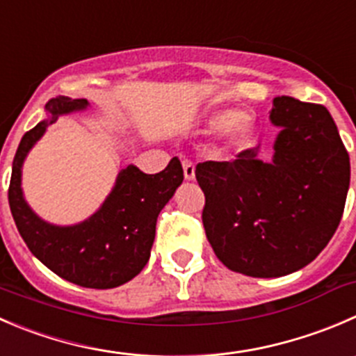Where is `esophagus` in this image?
<instances>
[{"instance_id":"esophagus-1","label":"esophagus","mask_w":356,"mask_h":356,"mask_svg":"<svg viewBox=\"0 0 356 356\" xmlns=\"http://www.w3.org/2000/svg\"><path fill=\"white\" fill-rule=\"evenodd\" d=\"M182 170H184L186 181H193L195 179V163L191 160H182Z\"/></svg>"}]
</instances>
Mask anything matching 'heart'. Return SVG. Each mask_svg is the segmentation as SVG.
Wrapping results in <instances>:
<instances>
[{"mask_svg":"<svg viewBox=\"0 0 356 356\" xmlns=\"http://www.w3.org/2000/svg\"><path fill=\"white\" fill-rule=\"evenodd\" d=\"M207 127L210 130H219L220 137L227 144H241L250 137L254 130V120L248 113L227 111L219 109L207 115Z\"/></svg>","mask_w":356,"mask_h":356,"instance_id":"heart-1","label":"heart"}]
</instances>
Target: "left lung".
<instances>
[{
  "instance_id": "8db88e82",
  "label": "left lung",
  "mask_w": 356,
  "mask_h": 356,
  "mask_svg": "<svg viewBox=\"0 0 356 356\" xmlns=\"http://www.w3.org/2000/svg\"><path fill=\"white\" fill-rule=\"evenodd\" d=\"M270 120L280 129L271 161L254 147L195 172L213 252L231 271L254 278L308 266L336 233L350 188V156L323 106L282 95Z\"/></svg>"
}]
</instances>
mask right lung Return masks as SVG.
<instances>
[{
  "mask_svg": "<svg viewBox=\"0 0 356 356\" xmlns=\"http://www.w3.org/2000/svg\"><path fill=\"white\" fill-rule=\"evenodd\" d=\"M86 108V99L64 95L47 102V118L24 134L13 158L8 203L20 236L48 270L86 289H115L137 277L149 261L158 213L182 184L184 172L179 158H172L158 174L129 165L118 172L108 198L88 219L72 226L43 220L24 198V160L58 116Z\"/></svg>",
  "mask_w": 356,
  "mask_h": 356,
  "instance_id": "1",
  "label": "right lung"
}]
</instances>
